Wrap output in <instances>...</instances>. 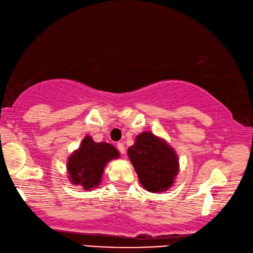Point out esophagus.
Listing matches in <instances>:
<instances>
[{"label": "esophagus", "instance_id": "34e87169", "mask_svg": "<svg viewBox=\"0 0 253 253\" xmlns=\"http://www.w3.org/2000/svg\"><path fill=\"white\" fill-rule=\"evenodd\" d=\"M117 149H118V151L121 153V154H126L125 144L122 143V142H118V143H117Z\"/></svg>", "mask_w": 253, "mask_h": 253}]
</instances>
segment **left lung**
I'll list each match as a JSON object with an SVG mask.
<instances>
[{"mask_svg":"<svg viewBox=\"0 0 253 253\" xmlns=\"http://www.w3.org/2000/svg\"><path fill=\"white\" fill-rule=\"evenodd\" d=\"M127 155L145 190L159 193L173 186L179 163L176 152L165 139L151 132H142L127 149Z\"/></svg>","mask_w":253,"mask_h":253,"instance_id":"8db88e82","label":"left lung"}]
</instances>
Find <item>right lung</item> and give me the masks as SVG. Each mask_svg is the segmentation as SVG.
Returning <instances> with one entry per match:
<instances>
[{"label":"right lung","mask_w":253,"mask_h":253,"mask_svg":"<svg viewBox=\"0 0 253 253\" xmlns=\"http://www.w3.org/2000/svg\"><path fill=\"white\" fill-rule=\"evenodd\" d=\"M119 157V152L108 142H95L89 135L84 137L81 145L67 159V173L73 185L83 190L97 188L101 182L105 166Z\"/></svg>","instance_id":"obj_1"}]
</instances>
